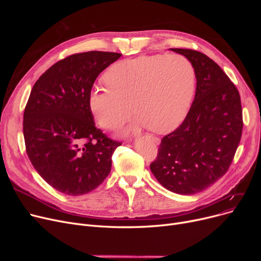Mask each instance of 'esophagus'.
<instances>
[{"label": "esophagus", "mask_w": 261, "mask_h": 261, "mask_svg": "<svg viewBox=\"0 0 261 261\" xmlns=\"http://www.w3.org/2000/svg\"><path fill=\"white\" fill-rule=\"evenodd\" d=\"M150 138V140H151L153 143H155V144H159L160 143V140L158 139V138H155V136H149Z\"/></svg>", "instance_id": "obj_1"}]
</instances>
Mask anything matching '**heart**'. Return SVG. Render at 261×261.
Returning a JSON list of instances; mask_svg holds the SVG:
<instances>
[{
  "label": "heart",
  "instance_id": "obj_1",
  "mask_svg": "<svg viewBox=\"0 0 261 261\" xmlns=\"http://www.w3.org/2000/svg\"><path fill=\"white\" fill-rule=\"evenodd\" d=\"M105 80L108 86L94 88L89 96L91 112L101 128L118 129L133 108L138 116L127 132L149 127L166 133L179 126L188 111L196 73L182 55H154L114 63Z\"/></svg>",
  "mask_w": 261,
  "mask_h": 261
}]
</instances>
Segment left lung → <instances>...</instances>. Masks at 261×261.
I'll list each match as a JSON object with an SVG mask.
<instances>
[{
  "label": "left lung",
  "mask_w": 261,
  "mask_h": 261,
  "mask_svg": "<svg viewBox=\"0 0 261 261\" xmlns=\"http://www.w3.org/2000/svg\"><path fill=\"white\" fill-rule=\"evenodd\" d=\"M170 49L193 64L196 95L179 128L162 139L150 169L172 193L195 195L213 185L230 166L243 128L241 100L235 85L206 55Z\"/></svg>",
  "instance_id": "obj_1"
}]
</instances>
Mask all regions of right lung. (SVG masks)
<instances>
[{"label":"right lung","instance_id":"obj_1","mask_svg":"<svg viewBox=\"0 0 261 261\" xmlns=\"http://www.w3.org/2000/svg\"><path fill=\"white\" fill-rule=\"evenodd\" d=\"M121 54L71 55L40 76L23 115V134L34 168L53 188L80 196L109 175L121 143L95 126L89 96L96 78Z\"/></svg>","mask_w":261,"mask_h":261}]
</instances>
